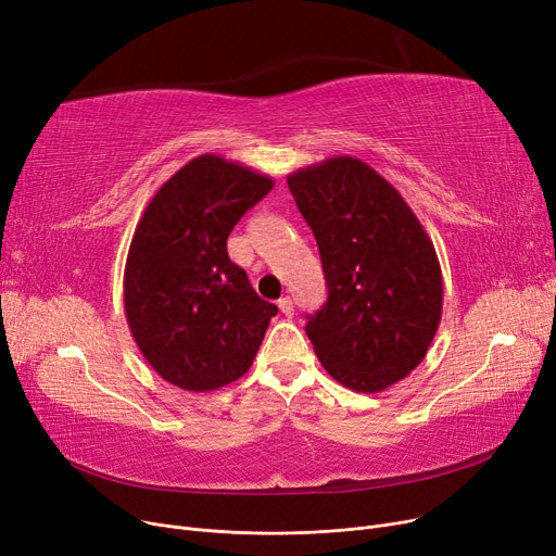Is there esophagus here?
<instances>
[{
	"instance_id": "esophagus-1",
	"label": "esophagus",
	"mask_w": 556,
	"mask_h": 556,
	"mask_svg": "<svg viewBox=\"0 0 556 556\" xmlns=\"http://www.w3.org/2000/svg\"><path fill=\"white\" fill-rule=\"evenodd\" d=\"M279 311L286 315V317H290V315H293L295 313V306H293V300H290V298H281L279 300Z\"/></svg>"
}]
</instances>
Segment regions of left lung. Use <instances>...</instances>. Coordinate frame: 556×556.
<instances>
[{"label":"left lung","instance_id":"left-lung-1","mask_svg":"<svg viewBox=\"0 0 556 556\" xmlns=\"http://www.w3.org/2000/svg\"><path fill=\"white\" fill-rule=\"evenodd\" d=\"M315 233L329 298L308 317L315 356L354 392H383L410 374L440 329V258L403 195L358 157L288 175Z\"/></svg>","mask_w":556,"mask_h":556}]
</instances>
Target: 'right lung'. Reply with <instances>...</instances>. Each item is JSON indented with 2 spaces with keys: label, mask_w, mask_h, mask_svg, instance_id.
Wrapping results in <instances>:
<instances>
[{
  "label": "right lung",
  "mask_w": 556,
  "mask_h": 556,
  "mask_svg": "<svg viewBox=\"0 0 556 556\" xmlns=\"http://www.w3.org/2000/svg\"><path fill=\"white\" fill-rule=\"evenodd\" d=\"M275 187L266 173L204 153L157 189L135 227L124 311L141 356L187 392L241 378L277 306L229 261L227 237Z\"/></svg>",
  "instance_id": "obj_1"
}]
</instances>
